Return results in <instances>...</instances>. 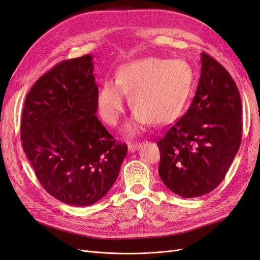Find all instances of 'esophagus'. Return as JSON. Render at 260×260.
Masks as SVG:
<instances>
[{"label": "esophagus", "instance_id": "esophagus-1", "mask_svg": "<svg viewBox=\"0 0 260 260\" xmlns=\"http://www.w3.org/2000/svg\"><path fill=\"white\" fill-rule=\"evenodd\" d=\"M141 146V143H138V142H132V143H129L128 144V148H129V152H136L137 149Z\"/></svg>", "mask_w": 260, "mask_h": 260}]
</instances>
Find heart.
Wrapping results in <instances>:
<instances>
[{
	"label": "heart",
	"instance_id": "b5f03b06",
	"mask_svg": "<svg viewBox=\"0 0 260 260\" xmlns=\"http://www.w3.org/2000/svg\"><path fill=\"white\" fill-rule=\"evenodd\" d=\"M192 81V69L184 60L146 57L127 62L117 70L116 82L107 80L101 85L100 116L107 124H117L124 109L125 94L135 111L125 128L128 132L148 122L155 127L168 124L182 113Z\"/></svg>",
	"mask_w": 260,
	"mask_h": 260
}]
</instances>
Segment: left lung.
I'll return each instance as SVG.
<instances>
[{
    "label": "left lung",
    "mask_w": 260,
    "mask_h": 260,
    "mask_svg": "<svg viewBox=\"0 0 260 260\" xmlns=\"http://www.w3.org/2000/svg\"><path fill=\"white\" fill-rule=\"evenodd\" d=\"M202 72L192 104L157 141L158 174L182 198L205 195L221 183L242 140V102L226 69L202 53Z\"/></svg>",
    "instance_id": "8db88e82"
}]
</instances>
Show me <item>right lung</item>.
<instances>
[{"instance_id": "obj_1", "label": "right lung", "mask_w": 260, "mask_h": 260, "mask_svg": "<svg viewBox=\"0 0 260 260\" xmlns=\"http://www.w3.org/2000/svg\"><path fill=\"white\" fill-rule=\"evenodd\" d=\"M91 55L60 61L39 78L22 108V148L44 190L74 206L96 203L127 155L99 118Z\"/></svg>"}]
</instances>
